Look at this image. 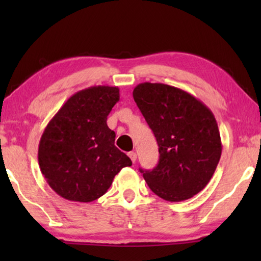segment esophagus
Instances as JSON below:
<instances>
[{
    "mask_svg": "<svg viewBox=\"0 0 261 261\" xmlns=\"http://www.w3.org/2000/svg\"><path fill=\"white\" fill-rule=\"evenodd\" d=\"M128 156H129L132 162L135 163V160H137V153H135V152H129V153H128Z\"/></svg>",
    "mask_w": 261,
    "mask_h": 261,
    "instance_id": "1",
    "label": "esophagus"
}]
</instances>
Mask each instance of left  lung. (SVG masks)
<instances>
[{"label":"left lung","instance_id":"obj_1","mask_svg":"<svg viewBox=\"0 0 261 261\" xmlns=\"http://www.w3.org/2000/svg\"><path fill=\"white\" fill-rule=\"evenodd\" d=\"M133 97L159 146V163L140 172L160 198L180 202L206 187L222 153L215 116L204 103L179 88L138 84Z\"/></svg>","mask_w":261,"mask_h":261}]
</instances>
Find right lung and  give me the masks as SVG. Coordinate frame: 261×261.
Wrapping results in <instances>:
<instances>
[{"label": "right lung", "instance_id": "obj_1", "mask_svg": "<svg viewBox=\"0 0 261 261\" xmlns=\"http://www.w3.org/2000/svg\"><path fill=\"white\" fill-rule=\"evenodd\" d=\"M117 87L96 85L73 94L41 135L38 160L41 173L59 196L92 202L106 194L114 177L132 160L115 145L107 117L119 102Z\"/></svg>", "mask_w": 261, "mask_h": 261}]
</instances>
